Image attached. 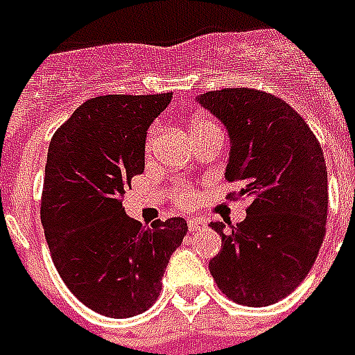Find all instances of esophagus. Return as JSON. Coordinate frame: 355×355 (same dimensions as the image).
Returning a JSON list of instances; mask_svg holds the SVG:
<instances>
[{
    "mask_svg": "<svg viewBox=\"0 0 355 355\" xmlns=\"http://www.w3.org/2000/svg\"><path fill=\"white\" fill-rule=\"evenodd\" d=\"M205 227H206V223L202 221V219H199V217H191V219H188V230L191 234L200 232Z\"/></svg>",
    "mask_w": 355,
    "mask_h": 355,
    "instance_id": "1",
    "label": "esophagus"
}]
</instances>
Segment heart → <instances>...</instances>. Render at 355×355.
Here are the masks:
<instances>
[{"instance_id": "heart-1", "label": "heart", "mask_w": 355, "mask_h": 355, "mask_svg": "<svg viewBox=\"0 0 355 355\" xmlns=\"http://www.w3.org/2000/svg\"><path fill=\"white\" fill-rule=\"evenodd\" d=\"M214 128H217L216 123L206 118H200L195 119L193 125H191V134L202 132V130H214ZM156 134H158V127H153L149 130V134H147V139H145V147H147V150H149L150 147H153V144H155ZM171 199L175 205L186 208V206H189L193 202V189L189 188L188 184H178V186H175V188L171 189Z\"/></svg>"}]
</instances>
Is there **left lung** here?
<instances>
[{
    "instance_id": "obj_1",
    "label": "left lung",
    "mask_w": 355,
    "mask_h": 355,
    "mask_svg": "<svg viewBox=\"0 0 355 355\" xmlns=\"http://www.w3.org/2000/svg\"><path fill=\"white\" fill-rule=\"evenodd\" d=\"M197 101L230 136L228 199H248L247 217L225 228L210 259L217 287L243 306H270L300 286L326 234L328 171L319 139L284 99L254 88H223Z\"/></svg>"
}]
</instances>
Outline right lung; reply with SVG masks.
I'll return each instance as SVG.
<instances>
[{
  "instance_id": "obj_1",
  "label": "right lung",
  "mask_w": 355,
  "mask_h": 355,
  "mask_svg": "<svg viewBox=\"0 0 355 355\" xmlns=\"http://www.w3.org/2000/svg\"><path fill=\"white\" fill-rule=\"evenodd\" d=\"M173 94L99 96L53 134L40 217L53 263L80 302L105 317L144 313L162 291L182 217L144 227L125 214V188L145 167V136Z\"/></svg>"
}]
</instances>
